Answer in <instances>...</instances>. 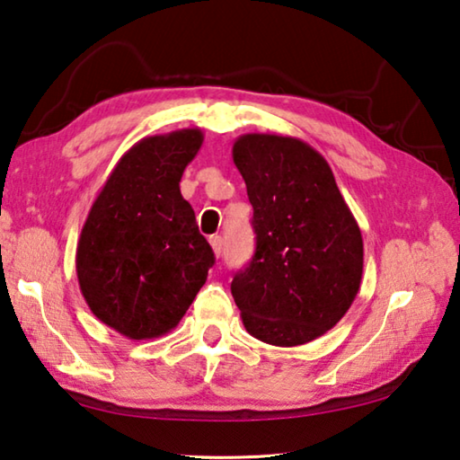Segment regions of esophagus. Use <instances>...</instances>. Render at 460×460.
<instances>
[{
  "label": "esophagus",
  "instance_id": "obj_1",
  "mask_svg": "<svg viewBox=\"0 0 460 460\" xmlns=\"http://www.w3.org/2000/svg\"><path fill=\"white\" fill-rule=\"evenodd\" d=\"M208 243H211L215 255H217V258H219V255L223 253V239H221V235H211V237H208Z\"/></svg>",
  "mask_w": 460,
  "mask_h": 460
}]
</instances>
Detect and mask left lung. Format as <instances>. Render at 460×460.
Wrapping results in <instances>:
<instances>
[{
    "mask_svg": "<svg viewBox=\"0 0 460 460\" xmlns=\"http://www.w3.org/2000/svg\"><path fill=\"white\" fill-rule=\"evenodd\" d=\"M233 162L253 207L255 253L231 294L252 337L296 347L323 337L351 308L363 237L332 170L296 137L245 134Z\"/></svg>",
    "mask_w": 460,
    "mask_h": 460,
    "instance_id": "8db88e82",
    "label": "left lung"
}]
</instances>
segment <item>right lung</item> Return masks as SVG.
<instances>
[{
  "instance_id": "obj_1",
  "label": "right lung",
  "mask_w": 460,
  "mask_h": 460,
  "mask_svg": "<svg viewBox=\"0 0 460 460\" xmlns=\"http://www.w3.org/2000/svg\"><path fill=\"white\" fill-rule=\"evenodd\" d=\"M200 129L139 139L93 202L76 245V278L91 313L134 341L162 337L192 305L215 253L200 235L181 178Z\"/></svg>"
}]
</instances>
